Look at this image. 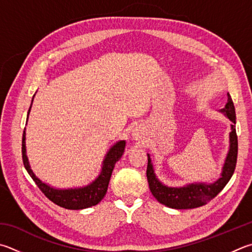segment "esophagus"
Instances as JSON below:
<instances>
[{
  "label": "esophagus",
  "instance_id": "obj_1",
  "mask_svg": "<svg viewBox=\"0 0 252 252\" xmlns=\"http://www.w3.org/2000/svg\"><path fill=\"white\" fill-rule=\"evenodd\" d=\"M144 138V131L143 129H141V127H136V129L133 130V132H132V139L133 140H141Z\"/></svg>",
  "mask_w": 252,
  "mask_h": 252
}]
</instances>
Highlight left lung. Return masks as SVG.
Listing matches in <instances>:
<instances>
[{"mask_svg":"<svg viewBox=\"0 0 252 252\" xmlns=\"http://www.w3.org/2000/svg\"><path fill=\"white\" fill-rule=\"evenodd\" d=\"M223 116L232 122L230 125L231 131L229 133V150H228L225 163L222 165L220 177L214 183H189L180 187L167 186L158 180L154 172V166L148 153V177L149 187L152 195L158 199V203L174 209H191L200 207L207 204L209 200L220 193L221 189L227 185V183L235 172L238 154V140L236 134V111L230 94H228V102L219 110Z\"/></svg>","mask_w":252,"mask_h":252,"instance_id":"1","label":"left lung"}]
</instances>
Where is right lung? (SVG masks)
I'll list each match as a JSON object with an SVG mask.
<instances>
[{"label": "right lung", "mask_w": 252, "mask_h": 252, "mask_svg": "<svg viewBox=\"0 0 252 252\" xmlns=\"http://www.w3.org/2000/svg\"><path fill=\"white\" fill-rule=\"evenodd\" d=\"M35 97V94H34ZM33 97V99H34ZM33 99H32V103L30 107L29 113H27V121H29V114L31 112L32 104H33ZM26 130V129H25ZM23 133V140H22V155H23V163L26 168L27 173L30 176L33 178V181L38 186V189L43 191L47 198L52 200L61 207L66 209H85L93 207V206L99 204L101 202L104 195L107 193L109 182H110V177L112 171L114 168L116 163L122 158L123 153H125L126 149V141L120 140L114 143L107 154L104 155V158L102 161L101 171L98 174V176L94 178L93 182H90L88 185L80 186V187H74V189H56L52 185L44 183L40 178L35 175V173L31 168V164L29 162V158L26 155V133Z\"/></svg>", "instance_id": "right-lung-1"}]
</instances>
